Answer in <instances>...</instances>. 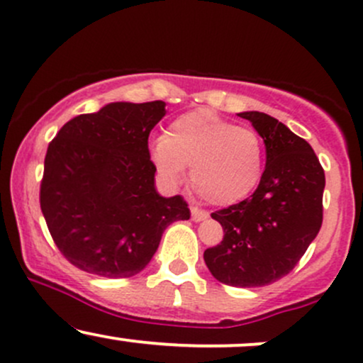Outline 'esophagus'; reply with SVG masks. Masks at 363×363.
Wrapping results in <instances>:
<instances>
[{"instance_id":"1","label":"esophagus","mask_w":363,"mask_h":363,"mask_svg":"<svg viewBox=\"0 0 363 363\" xmlns=\"http://www.w3.org/2000/svg\"><path fill=\"white\" fill-rule=\"evenodd\" d=\"M208 217V213L205 212V210L198 208V206H191V218H193L194 222H200V220H205V218Z\"/></svg>"}]
</instances>
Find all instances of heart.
Listing matches in <instances>:
<instances>
[{"mask_svg":"<svg viewBox=\"0 0 363 363\" xmlns=\"http://www.w3.org/2000/svg\"><path fill=\"white\" fill-rule=\"evenodd\" d=\"M151 158L170 182L181 181L184 167H191L194 193L212 205H234L260 182L264 143L253 129L198 108L175 118L165 136L155 139Z\"/></svg>","mask_w":363,"mask_h":363,"instance_id":"heart-1","label":"heart"}]
</instances>
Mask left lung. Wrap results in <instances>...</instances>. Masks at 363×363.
<instances>
[{
	"instance_id": "obj_1",
	"label": "left lung",
	"mask_w": 363,
	"mask_h": 363,
	"mask_svg": "<svg viewBox=\"0 0 363 363\" xmlns=\"http://www.w3.org/2000/svg\"><path fill=\"white\" fill-rule=\"evenodd\" d=\"M264 138L267 163L255 193L217 210L224 238L203 253L212 276L236 288H260L296 267L324 217L325 175L303 138L262 111L238 113Z\"/></svg>"
}]
</instances>
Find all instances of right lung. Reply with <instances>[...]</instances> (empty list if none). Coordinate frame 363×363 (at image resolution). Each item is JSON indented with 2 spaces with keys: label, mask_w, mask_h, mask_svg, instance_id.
<instances>
[{
  "label": "right lung",
  "mask_w": 363,
  "mask_h": 363,
  "mask_svg": "<svg viewBox=\"0 0 363 363\" xmlns=\"http://www.w3.org/2000/svg\"><path fill=\"white\" fill-rule=\"evenodd\" d=\"M163 115V101L110 103L72 118L48 146L39 203L55 245L77 269L136 276L163 230L189 218L181 194L155 191L148 138Z\"/></svg>",
  "instance_id": "obj_1"
}]
</instances>
